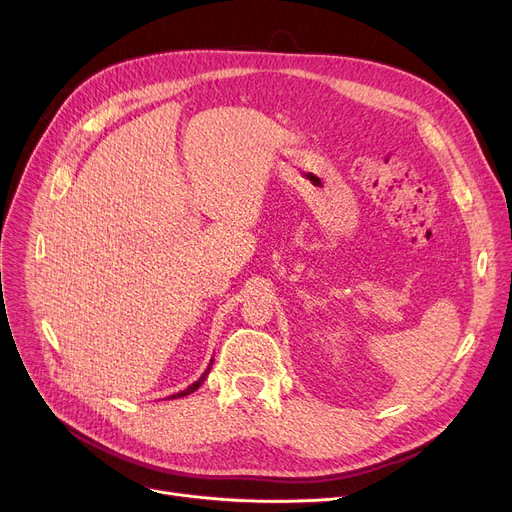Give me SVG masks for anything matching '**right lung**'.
I'll use <instances>...</instances> for the list:
<instances>
[{
  "instance_id": "add662e5",
  "label": "right lung",
  "mask_w": 512,
  "mask_h": 512,
  "mask_svg": "<svg viewBox=\"0 0 512 512\" xmlns=\"http://www.w3.org/2000/svg\"><path fill=\"white\" fill-rule=\"evenodd\" d=\"M211 363H213V359L209 361V365H207V369L203 371V375H201V378L195 382V384H191V386H188L186 390H182V392H176V394H172V396H168V398H180V396H186V394H191V392H195L203 382H205V378H207V375H209V371H211Z\"/></svg>"
}]
</instances>
